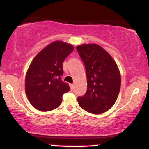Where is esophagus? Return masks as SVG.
I'll list each match as a JSON object with an SVG mask.
<instances>
[{
    "label": "esophagus",
    "mask_w": 149,
    "mask_h": 149,
    "mask_svg": "<svg viewBox=\"0 0 149 149\" xmlns=\"http://www.w3.org/2000/svg\"><path fill=\"white\" fill-rule=\"evenodd\" d=\"M70 87H71V90H73V88H74V84H70Z\"/></svg>",
    "instance_id": "34e87169"
}]
</instances>
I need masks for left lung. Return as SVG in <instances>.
<instances>
[{
  "mask_svg": "<svg viewBox=\"0 0 149 149\" xmlns=\"http://www.w3.org/2000/svg\"><path fill=\"white\" fill-rule=\"evenodd\" d=\"M86 70L88 88L78 97L80 107L89 113L100 114L115 104L120 89L118 68L110 54L97 44L76 47Z\"/></svg>",
  "mask_w": 149,
  "mask_h": 149,
  "instance_id": "1",
  "label": "left lung"
}]
</instances>
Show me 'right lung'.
<instances>
[{"label": "right lung", "instance_id": "obj_1", "mask_svg": "<svg viewBox=\"0 0 149 149\" xmlns=\"http://www.w3.org/2000/svg\"><path fill=\"white\" fill-rule=\"evenodd\" d=\"M74 47L62 41L47 45L34 57L25 78V91L35 109L41 111L53 110L60 105L62 96L70 90L61 80L62 64Z\"/></svg>", "mask_w": 149, "mask_h": 149}]
</instances>
